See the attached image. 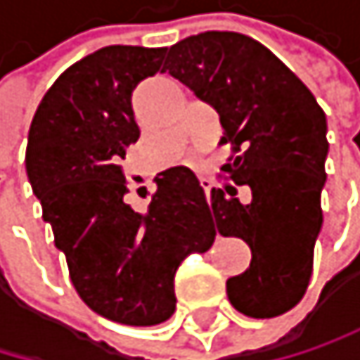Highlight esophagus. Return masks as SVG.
I'll return each instance as SVG.
<instances>
[{"label":"esophagus","mask_w":360,"mask_h":360,"mask_svg":"<svg viewBox=\"0 0 360 360\" xmlns=\"http://www.w3.org/2000/svg\"><path fill=\"white\" fill-rule=\"evenodd\" d=\"M202 190L207 194V200H212V184L210 181H202Z\"/></svg>","instance_id":"34e87169"}]
</instances>
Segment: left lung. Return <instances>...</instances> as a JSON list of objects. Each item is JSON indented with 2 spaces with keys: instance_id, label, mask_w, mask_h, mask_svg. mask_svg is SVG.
Returning a JSON list of instances; mask_svg holds the SVG:
<instances>
[{
  "instance_id": "left-lung-1",
  "label": "left lung",
  "mask_w": 360,
  "mask_h": 360,
  "mask_svg": "<svg viewBox=\"0 0 360 360\" xmlns=\"http://www.w3.org/2000/svg\"><path fill=\"white\" fill-rule=\"evenodd\" d=\"M210 103L235 155L229 184L212 190L214 226L242 238L250 268L226 281L231 304L248 317H276L307 292L322 229L326 114L311 90L257 40L238 32H202L179 40L164 64ZM248 185L242 203L237 186Z\"/></svg>"
}]
</instances>
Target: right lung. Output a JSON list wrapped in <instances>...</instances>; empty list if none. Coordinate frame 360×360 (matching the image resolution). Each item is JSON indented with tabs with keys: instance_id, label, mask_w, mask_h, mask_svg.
Here are the masks:
<instances>
[{
	"instance_id": "1",
	"label": "right lung",
	"mask_w": 360,
	"mask_h": 360,
	"mask_svg": "<svg viewBox=\"0 0 360 360\" xmlns=\"http://www.w3.org/2000/svg\"><path fill=\"white\" fill-rule=\"evenodd\" d=\"M164 53L110 45L66 68L34 114L25 150L32 190L79 298L127 326L166 322L179 264L216 238L205 192L186 166L155 176L144 214L122 200L118 162L140 138L131 92L160 71Z\"/></svg>"
}]
</instances>
